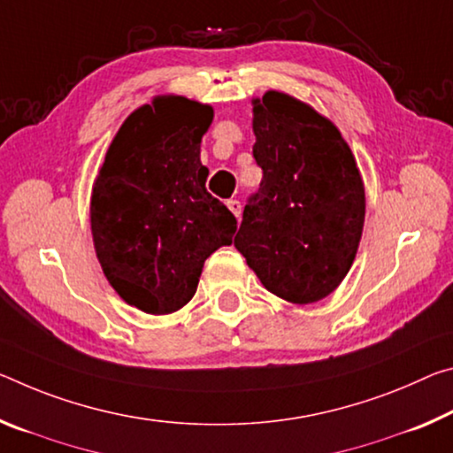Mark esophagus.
Instances as JSON below:
<instances>
[{
  "mask_svg": "<svg viewBox=\"0 0 453 453\" xmlns=\"http://www.w3.org/2000/svg\"><path fill=\"white\" fill-rule=\"evenodd\" d=\"M227 207H229V211H232L234 215H235V218H242V203H240V201L238 199H227V203H226Z\"/></svg>",
  "mask_w": 453,
  "mask_h": 453,
  "instance_id": "obj_1",
  "label": "esophagus"
}]
</instances>
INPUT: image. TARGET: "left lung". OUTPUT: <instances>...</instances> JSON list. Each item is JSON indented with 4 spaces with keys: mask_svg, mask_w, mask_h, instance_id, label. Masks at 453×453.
Wrapping results in <instances>:
<instances>
[{
    "mask_svg": "<svg viewBox=\"0 0 453 453\" xmlns=\"http://www.w3.org/2000/svg\"><path fill=\"white\" fill-rule=\"evenodd\" d=\"M260 189L234 246L260 282L294 304L328 296L353 265L365 221L355 157L333 123L284 92L254 100Z\"/></svg>",
    "mask_w": 453,
    "mask_h": 453,
    "instance_id": "left-lung-1",
    "label": "left lung"
}]
</instances>
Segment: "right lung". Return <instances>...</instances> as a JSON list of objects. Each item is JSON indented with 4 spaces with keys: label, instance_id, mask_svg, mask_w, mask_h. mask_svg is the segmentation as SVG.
Instances as JSON below:
<instances>
[{
    "label": "right lung",
    "instance_id": "add662e5",
    "mask_svg": "<svg viewBox=\"0 0 453 453\" xmlns=\"http://www.w3.org/2000/svg\"><path fill=\"white\" fill-rule=\"evenodd\" d=\"M211 106L159 96L114 136L92 189L90 224L98 262L125 303L169 314L197 290L203 262L229 246L234 213L205 189L199 142Z\"/></svg>",
    "mask_w": 453,
    "mask_h": 453
}]
</instances>
